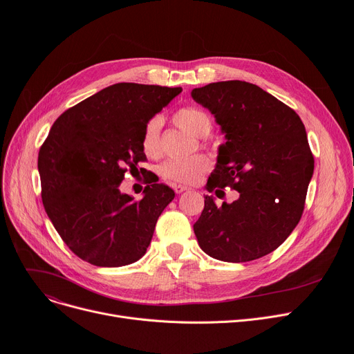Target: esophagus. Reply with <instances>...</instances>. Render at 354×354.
I'll return each instance as SVG.
<instances>
[{"instance_id": "34e87169", "label": "esophagus", "mask_w": 354, "mask_h": 354, "mask_svg": "<svg viewBox=\"0 0 354 354\" xmlns=\"http://www.w3.org/2000/svg\"><path fill=\"white\" fill-rule=\"evenodd\" d=\"M174 189H175L176 194H182V192H185V191H188V188L183 187V185H175Z\"/></svg>"}]
</instances>
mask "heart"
Here are the masks:
<instances>
[{
  "label": "heart",
  "mask_w": 354,
  "mask_h": 354,
  "mask_svg": "<svg viewBox=\"0 0 354 354\" xmlns=\"http://www.w3.org/2000/svg\"><path fill=\"white\" fill-rule=\"evenodd\" d=\"M174 123L180 129L187 130L194 138H205L212 127L211 118L205 111L196 107H182L176 110ZM160 130L162 119L159 116L149 120L142 133V149L143 152L155 158L160 153ZM208 160L203 156H194L189 159H169L160 166V175L175 183L191 185L201 179L202 174L208 169Z\"/></svg>",
  "instance_id": "b5f03b06"
}]
</instances>
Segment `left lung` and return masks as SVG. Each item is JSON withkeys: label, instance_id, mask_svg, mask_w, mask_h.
<instances>
[{"label": "left lung", "instance_id": "1", "mask_svg": "<svg viewBox=\"0 0 354 354\" xmlns=\"http://www.w3.org/2000/svg\"><path fill=\"white\" fill-rule=\"evenodd\" d=\"M225 135L207 191L239 198L221 207L212 195L194 224L203 252L245 263L280 247L299 224L314 171L306 127L292 109L255 84L230 80L194 88ZM219 198V196H218Z\"/></svg>", "mask_w": 354, "mask_h": 354}]
</instances>
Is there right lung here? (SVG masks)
Instances as JSON below:
<instances>
[{
	"instance_id": "obj_1",
	"label": "right lung",
	"mask_w": 354,
	"mask_h": 354,
	"mask_svg": "<svg viewBox=\"0 0 354 354\" xmlns=\"http://www.w3.org/2000/svg\"><path fill=\"white\" fill-rule=\"evenodd\" d=\"M180 87L118 83L66 110L39 152L44 209L66 245L97 267L140 259L175 192L151 180L143 198L123 194L124 172L146 159L145 124ZM142 171V167H140Z\"/></svg>"
}]
</instances>
